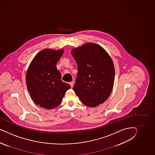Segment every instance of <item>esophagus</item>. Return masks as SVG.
I'll return each instance as SVG.
<instances>
[{
  "instance_id": "esophagus-1",
  "label": "esophagus",
  "mask_w": 155,
  "mask_h": 155,
  "mask_svg": "<svg viewBox=\"0 0 155 155\" xmlns=\"http://www.w3.org/2000/svg\"><path fill=\"white\" fill-rule=\"evenodd\" d=\"M69 84H71V88L73 87V86H74V82H71L70 83H69Z\"/></svg>"
}]
</instances>
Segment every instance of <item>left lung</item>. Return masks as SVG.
<instances>
[{
  "label": "left lung",
  "instance_id": "8db88e82",
  "mask_svg": "<svg viewBox=\"0 0 155 155\" xmlns=\"http://www.w3.org/2000/svg\"><path fill=\"white\" fill-rule=\"evenodd\" d=\"M71 53L78 68L73 87L75 94L89 107L103 103L114 86L115 69L111 58L102 47L92 42L73 49Z\"/></svg>",
  "mask_w": 155,
  "mask_h": 155
}]
</instances>
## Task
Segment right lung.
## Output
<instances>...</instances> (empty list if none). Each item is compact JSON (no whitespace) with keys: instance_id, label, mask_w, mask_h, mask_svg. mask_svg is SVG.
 <instances>
[{"instance_id":"right-lung-1","label":"right lung","mask_w":155,"mask_h":155,"mask_svg":"<svg viewBox=\"0 0 155 155\" xmlns=\"http://www.w3.org/2000/svg\"><path fill=\"white\" fill-rule=\"evenodd\" d=\"M64 50L45 49L38 52L28 67L26 84L33 102L45 109L56 108L61 102L71 85L61 80L57 70Z\"/></svg>"}]
</instances>
